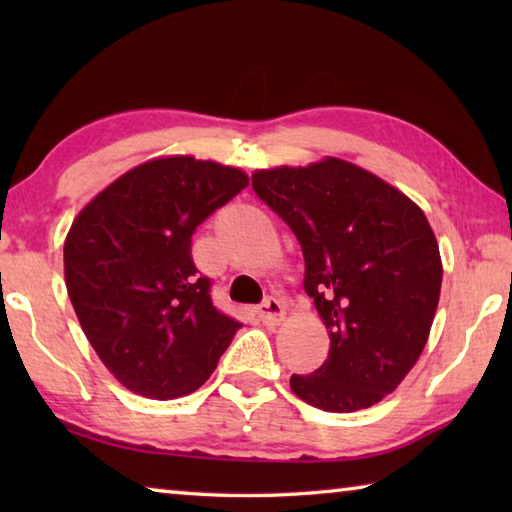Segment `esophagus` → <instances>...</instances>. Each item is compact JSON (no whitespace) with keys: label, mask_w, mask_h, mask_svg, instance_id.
Segmentation results:
<instances>
[{"label":"esophagus","mask_w":512,"mask_h":512,"mask_svg":"<svg viewBox=\"0 0 512 512\" xmlns=\"http://www.w3.org/2000/svg\"><path fill=\"white\" fill-rule=\"evenodd\" d=\"M257 314H259V320H262L266 327H275L284 320V305L280 300L268 298V300L262 302V305H259Z\"/></svg>","instance_id":"obj_1"}]
</instances>
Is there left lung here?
<instances>
[{"instance_id": "8db88e82", "label": "left lung", "mask_w": 512, "mask_h": 512, "mask_svg": "<svg viewBox=\"0 0 512 512\" xmlns=\"http://www.w3.org/2000/svg\"><path fill=\"white\" fill-rule=\"evenodd\" d=\"M257 196L282 216L305 255V291L329 354L291 391L329 413L393 393L429 341L443 259L427 216L400 189L348 160L257 169Z\"/></svg>"}]
</instances>
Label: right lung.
I'll use <instances>...</instances> for the list:
<instances>
[{"label":"right lung","mask_w":512,"mask_h":512,"mask_svg":"<svg viewBox=\"0 0 512 512\" xmlns=\"http://www.w3.org/2000/svg\"><path fill=\"white\" fill-rule=\"evenodd\" d=\"M248 187V173L194 155L142 162L101 189L65 237V284L103 366L149 400L201 388L241 327L216 311L192 235Z\"/></svg>","instance_id":"right-lung-1"}]
</instances>
